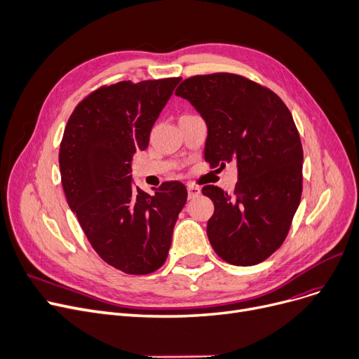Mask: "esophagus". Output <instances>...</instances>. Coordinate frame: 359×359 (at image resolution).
I'll list each match as a JSON object with an SVG mask.
<instances>
[{"label": "esophagus", "instance_id": "34e87169", "mask_svg": "<svg viewBox=\"0 0 359 359\" xmlns=\"http://www.w3.org/2000/svg\"><path fill=\"white\" fill-rule=\"evenodd\" d=\"M187 190H189V198H196L201 193L200 187H197V185H189V189Z\"/></svg>", "mask_w": 359, "mask_h": 359}]
</instances>
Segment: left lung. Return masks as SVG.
<instances>
[{
    "instance_id": "8db88e82",
    "label": "left lung",
    "mask_w": 359,
    "mask_h": 359,
    "mask_svg": "<svg viewBox=\"0 0 359 359\" xmlns=\"http://www.w3.org/2000/svg\"><path fill=\"white\" fill-rule=\"evenodd\" d=\"M175 95L206 121V162L238 169L232 196L201 190L215 204L213 250L233 266L262 263L283 244L301 201L304 153L292 114L275 92L231 73L190 77Z\"/></svg>"
}]
</instances>
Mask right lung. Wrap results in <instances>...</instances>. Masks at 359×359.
Segmentation results:
<instances>
[{
    "mask_svg": "<svg viewBox=\"0 0 359 359\" xmlns=\"http://www.w3.org/2000/svg\"><path fill=\"white\" fill-rule=\"evenodd\" d=\"M180 81L102 86L80 102L64 130L60 170L68 206L99 257L128 275H149L165 263L187 201L178 181L147 194L130 175L134 153L149 146L151 127Z\"/></svg>",
    "mask_w": 359,
    "mask_h": 359,
    "instance_id": "obj_1",
    "label": "right lung"
}]
</instances>
